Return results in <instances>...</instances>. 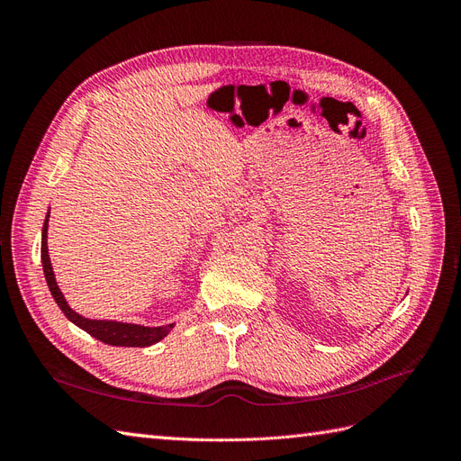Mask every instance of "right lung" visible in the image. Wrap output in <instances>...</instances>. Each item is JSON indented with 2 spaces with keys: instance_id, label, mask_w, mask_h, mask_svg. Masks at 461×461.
Here are the masks:
<instances>
[{
  "instance_id": "obj_1",
  "label": "right lung",
  "mask_w": 461,
  "mask_h": 461,
  "mask_svg": "<svg viewBox=\"0 0 461 461\" xmlns=\"http://www.w3.org/2000/svg\"><path fill=\"white\" fill-rule=\"evenodd\" d=\"M48 219L50 213L46 215L44 221V229H41V267H44V275H46V283L50 286L51 296L55 300V303L59 305L61 312L65 313V317L68 321H73L77 327H80L82 330H86L88 334H92L94 339L102 340L109 346H151L159 342L161 339H165L167 334L171 332V329L175 327L173 323L163 325V327H144V325H132V323H121V321H105V319H88L78 315L75 310L68 308V303L65 300V296L61 294V290L55 283V275L51 269V261H50V254H48Z\"/></svg>"
}]
</instances>
